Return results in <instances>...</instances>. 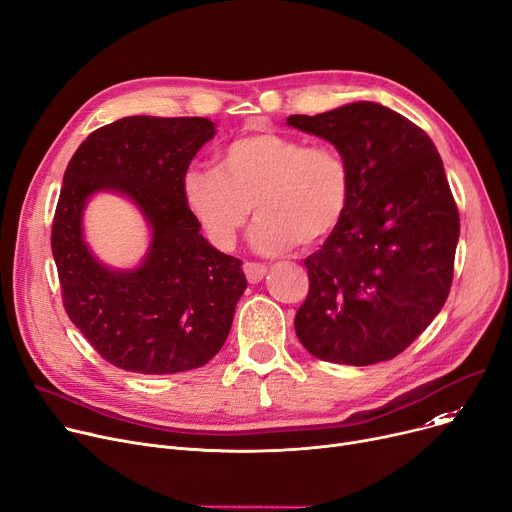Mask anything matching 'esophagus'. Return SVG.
<instances>
[{
	"label": "esophagus",
	"mask_w": 512,
	"mask_h": 512,
	"mask_svg": "<svg viewBox=\"0 0 512 512\" xmlns=\"http://www.w3.org/2000/svg\"><path fill=\"white\" fill-rule=\"evenodd\" d=\"M242 270H245V276H247V280L251 282V284H257V282H261L263 280V276H265V272H267V267L265 265H261V263H245L242 265Z\"/></svg>",
	"instance_id": "1"
}]
</instances>
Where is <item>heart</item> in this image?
<instances>
[{
    "label": "heart",
    "instance_id": "1",
    "mask_svg": "<svg viewBox=\"0 0 512 512\" xmlns=\"http://www.w3.org/2000/svg\"><path fill=\"white\" fill-rule=\"evenodd\" d=\"M351 195V164L336 145H307L276 130L240 134L220 153L218 170L182 176L188 211L220 251L234 249L253 209L257 253L280 255L297 242L315 247L338 230Z\"/></svg>",
    "mask_w": 512,
    "mask_h": 512
}]
</instances>
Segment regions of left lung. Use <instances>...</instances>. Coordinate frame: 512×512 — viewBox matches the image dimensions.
<instances>
[{
  "label": "left lung",
  "instance_id": "8db88e82",
  "mask_svg": "<svg viewBox=\"0 0 512 512\" xmlns=\"http://www.w3.org/2000/svg\"><path fill=\"white\" fill-rule=\"evenodd\" d=\"M286 122L336 145L353 174L342 224L305 259L309 294L294 330L321 361H390L450 292L461 224L442 157L425 130L380 103Z\"/></svg>",
  "mask_w": 512,
  "mask_h": 512
}]
</instances>
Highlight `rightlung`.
I'll list each match as a JSON object with an SVG mask.
<instances>
[{"mask_svg": "<svg viewBox=\"0 0 512 512\" xmlns=\"http://www.w3.org/2000/svg\"><path fill=\"white\" fill-rule=\"evenodd\" d=\"M207 118L128 116L97 128L64 172L51 226L64 309L107 361L134 373H178L220 353L247 288L242 261L213 249L182 197V176L213 137ZM128 194L154 228L141 268L97 264L79 218L89 194Z\"/></svg>", "mask_w": 512, "mask_h": 512, "instance_id": "right-lung-1", "label": "right lung"}]
</instances>
